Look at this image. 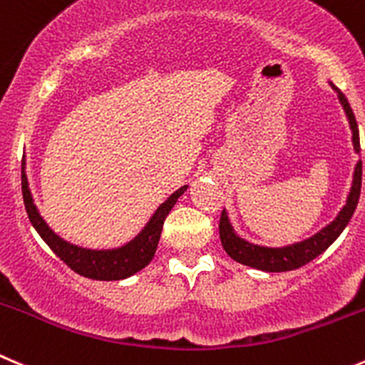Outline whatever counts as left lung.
I'll list each match as a JSON object with an SVG mask.
<instances>
[{
	"mask_svg": "<svg viewBox=\"0 0 365 365\" xmlns=\"http://www.w3.org/2000/svg\"><path fill=\"white\" fill-rule=\"evenodd\" d=\"M339 98H341L342 107H344L346 114H348L349 118V127H351L353 130V145H355V150L360 152L359 125H356L355 114H353V109L351 106H349L348 98H346L341 91H339ZM360 188H362V161L356 163L351 192H349L348 202L342 207L339 217H336L331 224L326 225L324 229H321L317 235L308 238V240L281 249L259 247V245H252L247 244L245 240H242L240 237H237V235L232 232L231 224H229L227 217H225V211H222L220 224H218L222 247L225 249V252H227L235 262L255 267V269L259 270H267V272H284V270L299 269V267L307 265L308 262L317 258L321 252H324L326 249L339 238V235L344 231L349 218L355 213L356 204H359Z\"/></svg>",
	"mask_w": 365,
	"mask_h": 365,
	"instance_id": "obj_1",
	"label": "left lung"
}]
</instances>
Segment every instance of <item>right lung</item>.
<instances>
[{
	"label": "right lung",
	"instance_id": "1",
	"mask_svg": "<svg viewBox=\"0 0 365 365\" xmlns=\"http://www.w3.org/2000/svg\"><path fill=\"white\" fill-rule=\"evenodd\" d=\"M21 188H23V200L26 213H29L30 222L39 232L41 238L50 245L51 251L66 263L71 270H75L81 276L89 277V279L98 281H118L125 279V277L133 276L138 270L145 269L148 263L152 262L158 249L159 237H161V229L165 224V218L168 217L170 210L173 204L177 202L182 193L186 192V186L177 190L166 202H163L150 218L147 227L134 238L130 244L123 245L120 249H113V251H89V249L75 247L58 238L41 218L37 213L36 206L32 202V195H30L29 182H26V175L21 172Z\"/></svg>",
	"mask_w": 365,
	"mask_h": 365
}]
</instances>
